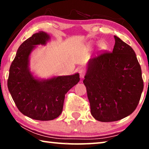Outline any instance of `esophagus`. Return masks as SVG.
<instances>
[{
	"mask_svg": "<svg viewBox=\"0 0 149 149\" xmlns=\"http://www.w3.org/2000/svg\"><path fill=\"white\" fill-rule=\"evenodd\" d=\"M78 72H79V75H80L81 78H82L83 79L85 75V70L84 68H80Z\"/></svg>",
	"mask_w": 149,
	"mask_h": 149,
	"instance_id": "obj_1",
	"label": "esophagus"
}]
</instances>
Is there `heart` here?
Here are the masks:
<instances>
[{
	"label": "heart",
	"mask_w": 149,
	"mask_h": 149,
	"mask_svg": "<svg viewBox=\"0 0 149 149\" xmlns=\"http://www.w3.org/2000/svg\"><path fill=\"white\" fill-rule=\"evenodd\" d=\"M99 46L101 49H105L106 48H107V45H106L104 42H100L99 45Z\"/></svg>",
	"instance_id": "1"
}]
</instances>
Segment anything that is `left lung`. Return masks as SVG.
Listing matches in <instances>:
<instances>
[{"label": "left lung", "instance_id": "obj_1", "mask_svg": "<svg viewBox=\"0 0 149 149\" xmlns=\"http://www.w3.org/2000/svg\"><path fill=\"white\" fill-rule=\"evenodd\" d=\"M114 39L112 52L89 60L84 80L91 113L102 122L120 120L134 112L144 86L134 50L119 37Z\"/></svg>", "mask_w": 149, "mask_h": 149}]
</instances>
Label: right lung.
<instances>
[{
  "label": "right lung",
  "mask_w": 149,
  "mask_h": 149,
  "mask_svg": "<svg viewBox=\"0 0 149 149\" xmlns=\"http://www.w3.org/2000/svg\"><path fill=\"white\" fill-rule=\"evenodd\" d=\"M50 39L39 31L26 40L17 50L9 70L8 88L17 108L32 119L48 121L58 117L65 95L79 81V74L37 79L30 72L29 56L36 45H45Z\"/></svg>",
  "instance_id": "obj_1"
}]
</instances>
